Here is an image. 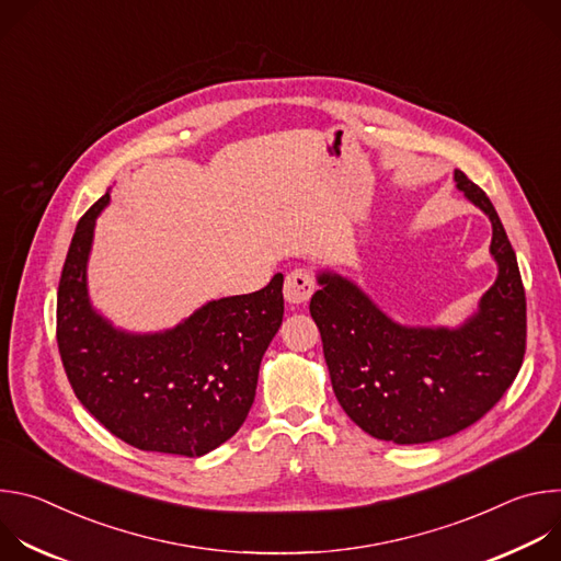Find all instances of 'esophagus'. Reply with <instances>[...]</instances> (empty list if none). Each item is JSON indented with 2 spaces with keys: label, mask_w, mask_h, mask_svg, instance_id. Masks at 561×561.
I'll list each match as a JSON object with an SVG mask.
<instances>
[{
  "label": "esophagus",
  "mask_w": 561,
  "mask_h": 561,
  "mask_svg": "<svg viewBox=\"0 0 561 561\" xmlns=\"http://www.w3.org/2000/svg\"><path fill=\"white\" fill-rule=\"evenodd\" d=\"M314 293V279L310 275V271L306 268H295L286 275L284 282V297L288 304H306L310 299V295Z\"/></svg>",
  "instance_id": "34e87169"
}]
</instances>
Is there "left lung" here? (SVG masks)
I'll use <instances>...</instances> for the list:
<instances>
[{"label": "left lung", "mask_w": 561, "mask_h": 561, "mask_svg": "<svg viewBox=\"0 0 561 561\" xmlns=\"http://www.w3.org/2000/svg\"><path fill=\"white\" fill-rule=\"evenodd\" d=\"M455 184L493 224L495 284L463 324L407 327L355 282L319 271L310 314L322 333L337 402L368 435L426 444L482 420L513 383L526 351V295L515 251L486 193L455 171Z\"/></svg>", "instance_id": "1"}]
</instances>
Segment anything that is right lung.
Instances as JSON below:
<instances>
[{
	"label": "right lung",
	"instance_id": "right-lung-1",
	"mask_svg": "<svg viewBox=\"0 0 561 561\" xmlns=\"http://www.w3.org/2000/svg\"><path fill=\"white\" fill-rule=\"evenodd\" d=\"M111 193L79 219L57 290V346L84 409L122 442L202 457L244 424L262 357L282 327L284 275L251 295L221 297L159 333L115 329L89 297L95 221Z\"/></svg>",
	"mask_w": 561,
	"mask_h": 561
}]
</instances>
